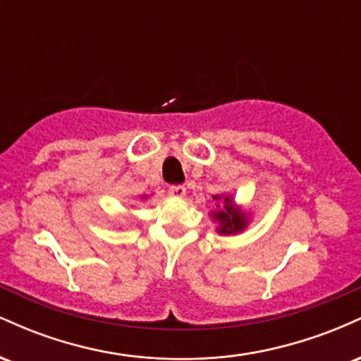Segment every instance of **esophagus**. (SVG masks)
I'll return each mask as SVG.
<instances>
[{"label":"esophagus","mask_w":361,"mask_h":361,"mask_svg":"<svg viewBox=\"0 0 361 361\" xmlns=\"http://www.w3.org/2000/svg\"><path fill=\"white\" fill-rule=\"evenodd\" d=\"M168 192H169V197H173V198H185L186 188L181 185H173V186H169Z\"/></svg>","instance_id":"esophagus-1"}]
</instances>
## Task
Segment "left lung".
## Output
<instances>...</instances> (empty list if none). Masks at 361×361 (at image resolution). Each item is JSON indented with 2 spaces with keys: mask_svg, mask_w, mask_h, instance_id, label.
I'll use <instances>...</instances> for the list:
<instances>
[{
  "mask_svg": "<svg viewBox=\"0 0 361 361\" xmlns=\"http://www.w3.org/2000/svg\"><path fill=\"white\" fill-rule=\"evenodd\" d=\"M217 202V210L210 212V219L215 222V233L221 235H235L247 229L252 221V214L247 212L243 205L235 204L234 197L229 193L214 195Z\"/></svg>",
  "mask_w": 361,
  "mask_h": 361,
  "instance_id": "obj_1",
  "label": "left lung"
}]
</instances>
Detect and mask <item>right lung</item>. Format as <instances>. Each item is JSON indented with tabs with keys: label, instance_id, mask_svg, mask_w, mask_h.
Instances as JSON below:
<instances>
[{
	"label": "right lung",
	"instance_id": "right-lung-1",
	"mask_svg": "<svg viewBox=\"0 0 361 361\" xmlns=\"http://www.w3.org/2000/svg\"><path fill=\"white\" fill-rule=\"evenodd\" d=\"M140 200H147V198H149V195H140Z\"/></svg>",
	"mask_w": 361,
	"mask_h": 361
}]
</instances>
